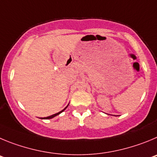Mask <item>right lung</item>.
Listing matches in <instances>:
<instances>
[{
  "mask_svg": "<svg viewBox=\"0 0 157 157\" xmlns=\"http://www.w3.org/2000/svg\"><path fill=\"white\" fill-rule=\"evenodd\" d=\"M67 108V106L66 107V108L64 109H63L62 110V111H60V112H59V113H56V114H53V115H52V116H50V117H44V119H52V118H53V117H56V116H57V115H59V114H60L62 112H63V111H64L65 109H66ZM42 119H43V118H42Z\"/></svg>",
  "mask_w": 157,
  "mask_h": 157,
  "instance_id": "obj_1",
  "label": "right lung"
}]
</instances>
